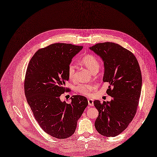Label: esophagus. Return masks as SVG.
<instances>
[{"label":"esophagus","instance_id":"1","mask_svg":"<svg viewBox=\"0 0 157 157\" xmlns=\"http://www.w3.org/2000/svg\"><path fill=\"white\" fill-rule=\"evenodd\" d=\"M88 103L89 106H94V100L92 99H88Z\"/></svg>","mask_w":157,"mask_h":157}]
</instances>
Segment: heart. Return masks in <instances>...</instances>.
I'll list each match as a JSON object with an SVG mask.
<instances>
[{
	"instance_id": "heart-1",
	"label": "heart",
	"mask_w": 157,
	"mask_h": 157,
	"mask_svg": "<svg viewBox=\"0 0 157 157\" xmlns=\"http://www.w3.org/2000/svg\"><path fill=\"white\" fill-rule=\"evenodd\" d=\"M81 63L85 66L90 71L92 74L98 72L100 69V63L98 58L91 55L87 54L81 59ZM68 76L71 80L75 78V66L71 65L68 69ZM94 89V86L91 84L80 83L76 86V90L84 95H89Z\"/></svg>"
}]
</instances>
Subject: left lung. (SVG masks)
I'll return each instance as SVG.
<instances>
[{
	"mask_svg": "<svg viewBox=\"0 0 157 157\" xmlns=\"http://www.w3.org/2000/svg\"><path fill=\"white\" fill-rule=\"evenodd\" d=\"M89 49L104 62L103 82L109 83L110 101L95 100L99 112L95 127L101 135L115 137L123 132L137 112L142 88V75L134 54L117 44H97Z\"/></svg>",
	"mask_w": 157,
	"mask_h": 157,
	"instance_id": "left-lung-1",
	"label": "left lung"
}]
</instances>
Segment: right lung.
Returning a JSON list of instances; mask_svg holds the SVG:
<instances>
[{
	"label": "right lung",
	"instance_id": "1",
	"mask_svg": "<svg viewBox=\"0 0 157 157\" xmlns=\"http://www.w3.org/2000/svg\"><path fill=\"white\" fill-rule=\"evenodd\" d=\"M82 49L70 44H51L36 52L26 71L24 91L34 117L45 133L57 139L74 134L88 105L82 95H73L70 103L60 99L69 90L65 86L72 59Z\"/></svg>",
	"mask_w": 157,
	"mask_h": 157
}]
</instances>
